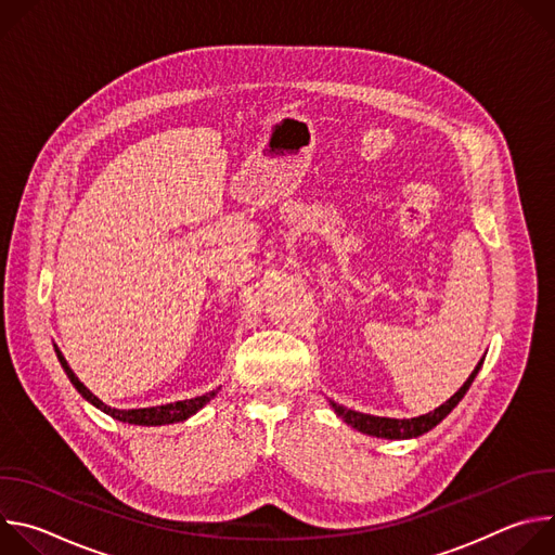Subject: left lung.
Listing matches in <instances>:
<instances>
[{"label":"left lung","mask_w":555,"mask_h":555,"mask_svg":"<svg viewBox=\"0 0 555 555\" xmlns=\"http://www.w3.org/2000/svg\"><path fill=\"white\" fill-rule=\"evenodd\" d=\"M483 360L474 366V371L469 373V377L463 382V386L452 395V398L448 402H443L439 409L426 413V415H420V417H411V420H392V417H377V415H366V413H358V411H351L343 404H336L334 400H330V406L334 409V413L345 422L349 424L351 428L364 433V435H371V437H382V439H413V437H420L428 430H433L439 422H443L452 409L463 400V395L467 392V388L472 386L474 377H477V373L481 371L483 366Z\"/></svg>","instance_id":"obj_1"}]
</instances>
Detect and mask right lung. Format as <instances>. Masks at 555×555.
<instances>
[{"label":"right lung","mask_w":555,"mask_h":555,"mask_svg":"<svg viewBox=\"0 0 555 555\" xmlns=\"http://www.w3.org/2000/svg\"><path fill=\"white\" fill-rule=\"evenodd\" d=\"M56 358L65 371V375L69 377V382L74 384V388L83 395V400H88L92 406H96L99 411H103L105 415L122 422V424H133V426H165V424H178V422H186L189 417H193L197 411H202L215 395L219 392V388L208 390L199 398H191V400H180V402H171V404H163V406H149V409H129V411H120V409H112L107 406L103 400H99L96 395L76 377V373L69 369L67 360L63 358V353L59 351V347L54 345Z\"/></svg>","instance_id":"right-lung-1"}]
</instances>
